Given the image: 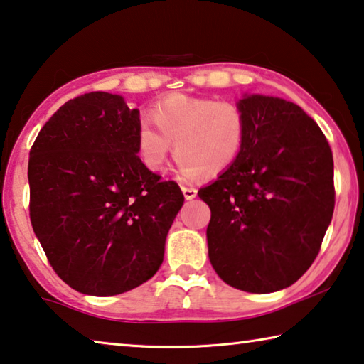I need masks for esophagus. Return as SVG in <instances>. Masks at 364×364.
I'll return each instance as SVG.
<instances>
[{"label":"esophagus","instance_id":"1","mask_svg":"<svg viewBox=\"0 0 364 364\" xmlns=\"http://www.w3.org/2000/svg\"><path fill=\"white\" fill-rule=\"evenodd\" d=\"M182 193L186 196V200H193L196 196V188L195 187H182Z\"/></svg>","mask_w":364,"mask_h":364}]
</instances>
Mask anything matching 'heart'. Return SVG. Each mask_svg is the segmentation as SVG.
<instances>
[{
	"instance_id": "obj_1",
	"label": "heart",
	"mask_w": 364,
	"mask_h": 364,
	"mask_svg": "<svg viewBox=\"0 0 364 364\" xmlns=\"http://www.w3.org/2000/svg\"><path fill=\"white\" fill-rule=\"evenodd\" d=\"M153 129L141 121L135 130V151L150 172H163L174 145L178 174L183 178L216 177L240 156L247 119L229 100L171 95L153 105Z\"/></svg>"
}]
</instances>
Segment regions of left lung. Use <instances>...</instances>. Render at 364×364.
Here are the masks:
<instances>
[{"label":"left lung","instance_id":"left-lung-1","mask_svg":"<svg viewBox=\"0 0 364 364\" xmlns=\"http://www.w3.org/2000/svg\"><path fill=\"white\" fill-rule=\"evenodd\" d=\"M240 156L198 196L211 210L208 255L225 284L250 294L289 287L313 264L336 190L329 143L299 105L266 95L237 103Z\"/></svg>","mask_w":364,"mask_h":364}]
</instances>
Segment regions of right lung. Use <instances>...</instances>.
I'll return each mask as SVG.
<instances>
[{"mask_svg":"<svg viewBox=\"0 0 364 364\" xmlns=\"http://www.w3.org/2000/svg\"><path fill=\"white\" fill-rule=\"evenodd\" d=\"M140 111L121 95L64 103L28 158L31 221L48 261L85 295L109 296L151 279L183 195L145 169L135 151Z\"/></svg>","mask_w":364,"mask_h":364,"instance_id":"obj_1","label":"right lung"}]
</instances>
